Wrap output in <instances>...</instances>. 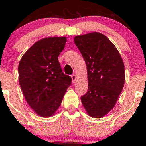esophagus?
Segmentation results:
<instances>
[{
	"label": "esophagus",
	"mask_w": 146,
	"mask_h": 146,
	"mask_svg": "<svg viewBox=\"0 0 146 146\" xmlns=\"http://www.w3.org/2000/svg\"><path fill=\"white\" fill-rule=\"evenodd\" d=\"M72 80L73 83H75L76 80V74L72 75Z\"/></svg>",
	"instance_id": "1"
}]
</instances>
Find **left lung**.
Masks as SVG:
<instances>
[{
    "label": "left lung",
    "mask_w": 146,
    "mask_h": 146,
    "mask_svg": "<svg viewBox=\"0 0 146 146\" xmlns=\"http://www.w3.org/2000/svg\"><path fill=\"white\" fill-rule=\"evenodd\" d=\"M87 67L88 92L81 102L88 114L101 118L113 108L125 82L124 64L116 47L102 34L74 38Z\"/></svg>",
    "instance_id": "1"
}]
</instances>
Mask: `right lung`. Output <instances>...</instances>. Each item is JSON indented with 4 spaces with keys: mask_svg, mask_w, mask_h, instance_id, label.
Segmentation results:
<instances>
[{
    "mask_svg": "<svg viewBox=\"0 0 146 146\" xmlns=\"http://www.w3.org/2000/svg\"><path fill=\"white\" fill-rule=\"evenodd\" d=\"M66 37L45 38L34 44L19 64L20 86L27 103L40 116L51 117L60 106L72 78L62 72L58 56Z\"/></svg>",
    "mask_w": 146,
    "mask_h": 146,
    "instance_id": "add662e5",
    "label": "right lung"
}]
</instances>
